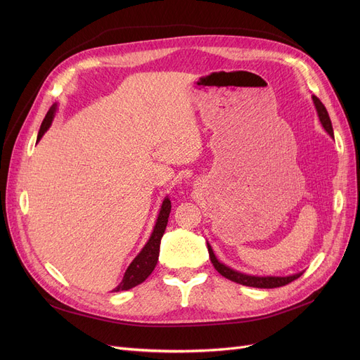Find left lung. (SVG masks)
Masks as SVG:
<instances>
[{
  "instance_id": "left-lung-1",
  "label": "left lung",
  "mask_w": 360,
  "mask_h": 360,
  "mask_svg": "<svg viewBox=\"0 0 360 360\" xmlns=\"http://www.w3.org/2000/svg\"><path fill=\"white\" fill-rule=\"evenodd\" d=\"M316 113H318V118L321 125L324 127V129L328 132V134L334 139V132H333V125H331V120L328 117V112L326 109V106L321 103V101L316 96H312ZM207 250H209V255L212 259V264L214 266V269L226 278H229L235 283H239V285L243 286H250V288H258V289H273V288H280V286H286L289 285L290 281L299 278L304 271L300 273H295L290 276H251L247 273H240L238 270H233L231 267L226 266V264L220 262L217 259V257L213 252L212 245L207 242Z\"/></svg>"
}]
</instances>
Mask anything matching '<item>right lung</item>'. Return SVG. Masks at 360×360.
Wrapping results in <instances>:
<instances>
[{"label": "right lung", "mask_w": 360, "mask_h": 360, "mask_svg": "<svg viewBox=\"0 0 360 360\" xmlns=\"http://www.w3.org/2000/svg\"><path fill=\"white\" fill-rule=\"evenodd\" d=\"M58 105L53 103L51 106V109L48 110L46 117L41 125L39 129V134H37V143L44 137L45 132L49 129V127L52 125L53 117H55V112ZM170 209H172V205H170V200L167 197H165L162 205H160V212L159 216L156 219V224L153 228V232H151L147 243L143 247V250L139 252V255L132 259V262L128 266L122 281L120 285L113 289V292H120V290H128L136 288L140 283H143L150 274L151 271L155 270L158 259H159V250H160V240L162 236L165 233L166 229V224H167V217L170 213Z\"/></svg>", "instance_id": "1"}]
</instances>
